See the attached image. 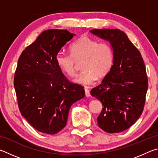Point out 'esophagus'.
<instances>
[{"label":"esophagus","instance_id":"1","mask_svg":"<svg viewBox=\"0 0 158 158\" xmlns=\"http://www.w3.org/2000/svg\"><path fill=\"white\" fill-rule=\"evenodd\" d=\"M84 90H85V95L86 97H90V90L88 89L87 87H85L84 89Z\"/></svg>","mask_w":158,"mask_h":158}]
</instances>
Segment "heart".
I'll return each mask as SVG.
<instances>
[{
    "mask_svg": "<svg viewBox=\"0 0 158 158\" xmlns=\"http://www.w3.org/2000/svg\"><path fill=\"white\" fill-rule=\"evenodd\" d=\"M70 54L59 52L56 56L57 65L69 77L76 74L77 62H81L83 70L74 79L77 84L86 85L93 84L98 77L108 74L113 65L114 51L106 42H98L87 36L81 37L70 44Z\"/></svg>",
    "mask_w": 158,
    "mask_h": 158,
    "instance_id": "b5f03b06",
    "label": "heart"
}]
</instances>
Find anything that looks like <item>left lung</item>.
Listing matches in <instances>:
<instances>
[{
    "instance_id": "8db88e82",
    "label": "left lung",
    "mask_w": 158,
    "mask_h": 158,
    "mask_svg": "<svg viewBox=\"0 0 158 158\" xmlns=\"http://www.w3.org/2000/svg\"><path fill=\"white\" fill-rule=\"evenodd\" d=\"M110 42L114 62L102 84L90 95L102 104L98 124L109 133L127 130L142 114L148 87L141 53L119 29H93L90 31Z\"/></svg>"
}]
</instances>
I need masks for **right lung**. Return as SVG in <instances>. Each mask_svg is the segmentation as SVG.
<instances>
[{
    "label": "right lung",
    "instance_id": "1",
    "mask_svg": "<svg viewBox=\"0 0 158 158\" xmlns=\"http://www.w3.org/2000/svg\"><path fill=\"white\" fill-rule=\"evenodd\" d=\"M75 34L67 30L44 31L23 51L14 86L22 116L35 129L54 135L65 127L70 106L84 97L82 85L69 81L56 56Z\"/></svg>",
    "mask_w": 158,
    "mask_h": 158
}]
</instances>
